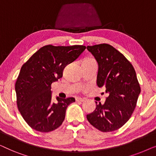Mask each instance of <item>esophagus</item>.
Returning <instances> with one entry per match:
<instances>
[{
	"label": "esophagus",
	"instance_id": "1",
	"mask_svg": "<svg viewBox=\"0 0 156 156\" xmlns=\"http://www.w3.org/2000/svg\"><path fill=\"white\" fill-rule=\"evenodd\" d=\"M85 100H86V99H85V98H81V97H77V98H76V101L83 102V101H84Z\"/></svg>",
	"mask_w": 156,
	"mask_h": 156
}]
</instances>
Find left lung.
Segmentation results:
<instances>
[{
	"instance_id": "left-lung-1",
	"label": "left lung",
	"mask_w": 156,
	"mask_h": 156,
	"mask_svg": "<svg viewBox=\"0 0 156 156\" xmlns=\"http://www.w3.org/2000/svg\"><path fill=\"white\" fill-rule=\"evenodd\" d=\"M98 63L97 84L104 87L108 97L104 104L87 115L89 122L102 132L120 129L131 118L140 93L136 71L131 62L108 44L87 46Z\"/></svg>"
}]
</instances>
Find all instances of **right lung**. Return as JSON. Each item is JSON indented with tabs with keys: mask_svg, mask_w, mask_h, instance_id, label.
Returning <instances> with one entry per match:
<instances>
[{
	"mask_svg": "<svg viewBox=\"0 0 156 156\" xmlns=\"http://www.w3.org/2000/svg\"><path fill=\"white\" fill-rule=\"evenodd\" d=\"M84 45L42 47L22 66L16 83L17 105L32 129L47 133L60 126L74 97L52 101L51 84L62 77L63 70L84 52Z\"/></svg>",
	"mask_w": 156,
	"mask_h": 156,
	"instance_id": "add662e5",
	"label": "right lung"
}]
</instances>
